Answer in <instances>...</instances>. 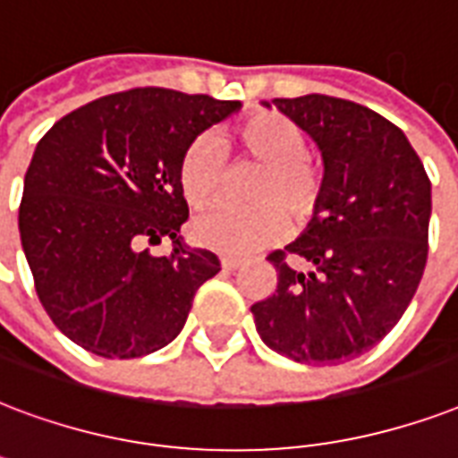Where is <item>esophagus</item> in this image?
<instances>
[{"label": "esophagus", "instance_id": "obj_1", "mask_svg": "<svg viewBox=\"0 0 458 458\" xmlns=\"http://www.w3.org/2000/svg\"><path fill=\"white\" fill-rule=\"evenodd\" d=\"M221 267L225 268V271H235V268L242 267V261H240V259H233V257H223V259H221Z\"/></svg>", "mask_w": 458, "mask_h": 458}]
</instances>
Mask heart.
I'll return each instance as SVG.
<instances>
[{"label":"heart","instance_id":"obj_1","mask_svg":"<svg viewBox=\"0 0 458 458\" xmlns=\"http://www.w3.org/2000/svg\"><path fill=\"white\" fill-rule=\"evenodd\" d=\"M261 167L252 182L250 201L257 206H214L194 218L191 233L208 250L244 257L278 242L293 223H307L324 197V174L307 158V136L293 120L278 113H257L221 139L204 131L184 148L180 184L194 208L218 199L228 180V151Z\"/></svg>","mask_w":458,"mask_h":458}]
</instances>
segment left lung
Segmentation results:
<instances>
[{
  "label": "left lung",
  "instance_id": "left-lung-1",
  "mask_svg": "<svg viewBox=\"0 0 458 458\" xmlns=\"http://www.w3.org/2000/svg\"><path fill=\"white\" fill-rule=\"evenodd\" d=\"M324 160L322 204L268 254L276 291L254 302L261 341L295 362L336 365L375 348L411 305L428 261L430 180L396 124L344 98H274ZM285 253L310 267L295 272Z\"/></svg>",
  "mask_w": 458,
  "mask_h": 458
}]
</instances>
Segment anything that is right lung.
<instances>
[{"mask_svg":"<svg viewBox=\"0 0 458 458\" xmlns=\"http://www.w3.org/2000/svg\"><path fill=\"white\" fill-rule=\"evenodd\" d=\"M240 100L131 89L69 113L35 146L19 208L35 291L66 338L100 358H141L182 331L199 285L221 271L180 235L184 148ZM163 236L174 252H138Z\"/></svg>","mask_w":458,"mask_h":458,"instance_id":"add662e5","label":"right lung"}]
</instances>
